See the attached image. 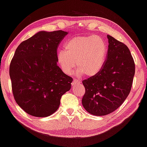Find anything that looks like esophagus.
<instances>
[{
  "instance_id": "obj_1",
  "label": "esophagus",
  "mask_w": 147,
  "mask_h": 147,
  "mask_svg": "<svg viewBox=\"0 0 147 147\" xmlns=\"http://www.w3.org/2000/svg\"><path fill=\"white\" fill-rule=\"evenodd\" d=\"M79 83H80V81H78V80H77V79H75V80H74L73 81H72L71 85H72V86H74L75 85H78V84H79Z\"/></svg>"
}]
</instances>
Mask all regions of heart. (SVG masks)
<instances>
[{
    "label": "heart",
    "mask_w": 147,
    "mask_h": 147,
    "mask_svg": "<svg viewBox=\"0 0 147 147\" xmlns=\"http://www.w3.org/2000/svg\"><path fill=\"white\" fill-rule=\"evenodd\" d=\"M58 53L60 67L67 75L76 68L79 75L93 78L102 71L106 61L107 47L102 38L94 35L73 38Z\"/></svg>",
    "instance_id": "obj_1"
}]
</instances>
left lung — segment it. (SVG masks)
I'll return each mask as SVG.
<instances>
[{"instance_id": "1", "label": "left lung", "mask_w": 147, "mask_h": 147, "mask_svg": "<svg viewBox=\"0 0 147 147\" xmlns=\"http://www.w3.org/2000/svg\"><path fill=\"white\" fill-rule=\"evenodd\" d=\"M106 61L97 76L82 81L85 93L82 104L96 116L111 113L123 103L130 92L135 75V63L128 47L107 35Z\"/></svg>"}]
</instances>
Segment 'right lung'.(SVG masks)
I'll return each instance as SVG.
<instances>
[{
  "label": "right lung",
  "mask_w": 147,
  "mask_h": 147,
  "mask_svg": "<svg viewBox=\"0 0 147 147\" xmlns=\"http://www.w3.org/2000/svg\"><path fill=\"white\" fill-rule=\"evenodd\" d=\"M67 32L41 31L19 44L9 65L14 99L28 115L56 111L73 79L57 66V49Z\"/></svg>",
  "instance_id": "1"
}]
</instances>
